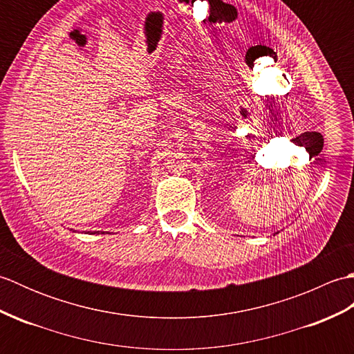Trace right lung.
Returning a JSON list of instances; mask_svg holds the SVG:
<instances>
[{
  "instance_id": "right-lung-1",
  "label": "right lung",
  "mask_w": 354,
  "mask_h": 354,
  "mask_svg": "<svg viewBox=\"0 0 354 354\" xmlns=\"http://www.w3.org/2000/svg\"><path fill=\"white\" fill-rule=\"evenodd\" d=\"M99 232H100V231H94V234H99ZM102 234H104V232H102Z\"/></svg>"
}]
</instances>
